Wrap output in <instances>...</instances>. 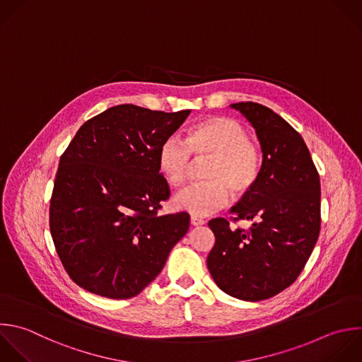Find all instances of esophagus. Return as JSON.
<instances>
[{
  "instance_id": "34e87169",
  "label": "esophagus",
  "mask_w": 362,
  "mask_h": 362,
  "mask_svg": "<svg viewBox=\"0 0 362 362\" xmlns=\"http://www.w3.org/2000/svg\"><path fill=\"white\" fill-rule=\"evenodd\" d=\"M205 221L201 219V218H197V216H191V225L192 226H199V225H204Z\"/></svg>"
}]
</instances>
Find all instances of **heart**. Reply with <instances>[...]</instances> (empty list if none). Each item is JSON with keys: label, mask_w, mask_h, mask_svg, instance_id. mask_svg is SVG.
<instances>
[{"label": "heart", "mask_w": 362, "mask_h": 362, "mask_svg": "<svg viewBox=\"0 0 362 362\" xmlns=\"http://www.w3.org/2000/svg\"><path fill=\"white\" fill-rule=\"evenodd\" d=\"M192 153L197 160L211 158L205 170L208 182L191 185L178 192L174 205L194 216H206L222 209L230 197L247 194L256 184L262 157L249 141L245 127L233 119L212 116L192 124L185 140L173 134L158 148V168L173 187L185 182Z\"/></svg>", "instance_id": "1"}]
</instances>
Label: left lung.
Masks as SVG:
<instances>
[{"label": "left lung", "mask_w": 362, "mask_h": 362, "mask_svg": "<svg viewBox=\"0 0 362 362\" xmlns=\"http://www.w3.org/2000/svg\"><path fill=\"white\" fill-rule=\"evenodd\" d=\"M230 107L255 129L262 150L256 184L230 209L235 219L253 223L245 232L225 218L211 219L215 245L206 264L222 291L260 301L288 287L315 246L320 177L303 137L277 113L253 102Z\"/></svg>", "instance_id": "8db88e82"}]
</instances>
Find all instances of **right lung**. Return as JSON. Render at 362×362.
Here are the masks:
<instances>
[{
	"label": "right lung",
	"instance_id": "right-lung-1",
	"mask_svg": "<svg viewBox=\"0 0 362 362\" xmlns=\"http://www.w3.org/2000/svg\"><path fill=\"white\" fill-rule=\"evenodd\" d=\"M191 110L119 105L88 120L59 161L49 226L59 259L82 288L130 298L163 270L189 215H157L170 197L158 148Z\"/></svg>",
	"mask_w": 362,
	"mask_h": 362
}]
</instances>
